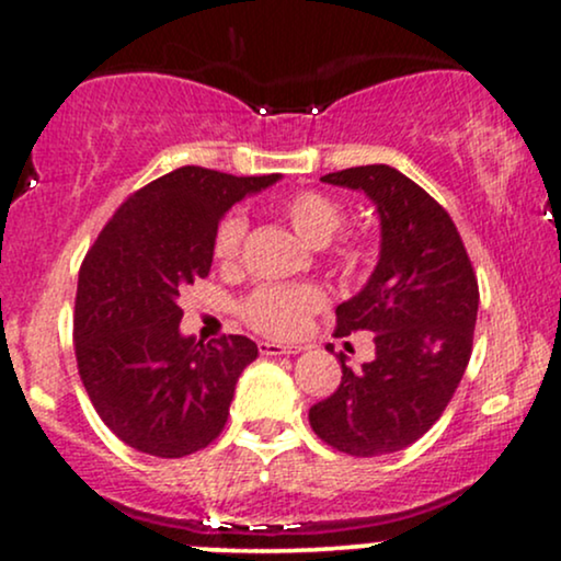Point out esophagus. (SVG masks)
<instances>
[{"label":"esophagus","mask_w":561,"mask_h":561,"mask_svg":"<svg viewBox=\"0 0 561 561\" xmlns=\"http://www.w3.org/2000/svg\"><path fill=\"white\" fill-rule=\"evenodd\" d=\"M261 356H289V353H300V345H279V343H261Z\"/></svg>","instance_id":"34e87169"}]
</instances>
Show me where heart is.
<instances>
[{
	"label": "heart",
	"instance_id": "heart-1",
	"mask_svg": "<svg viewBox=\"0 0 561 561\" xmlns=\"http://www.w3.org/2000/svg\"><path fill=\"white\" fill-rule=\"evenodd\" d=\"M282 216L287 218L306 242L327 244L343 227V208L337 199L317 190H300L287 195L279 203ZM244 231H248V218L242 210H229L227 216L218 221L214 234V255L221 263L240 261ZM340 261L347 268L364 266L366 250L358 242H343L337 250ZM327 302L324 289L317 285H263L255 293L248 295L242 302V319L253 327L255 332L266 334V337L293 340L306 330L308 321L317 311H321Z\"/></svg>",
	"mask_w": 561,
	"mask_h": 561
}]
</instances>
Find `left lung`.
Here are the masks:
<instances>
[{"mask_svg":"<svg viewBox=\"0 0 561 561\" xmlns=\"http://www.w3.org/2000/svg\"><path fill=\"white\" fill-rule=\"evenodd\" d=\"M321 182L364 192L379 214V261L358 295L337 306L334 334H375V362L345 366L308 422L327 446L382 456L440 420L472 356L480 289L465 242L437 199L390 165H356Z\"/></svg>","mask_w":561,"mask_h":561,"instance_id":"obj_1","label":"left lung"}]
</instances>
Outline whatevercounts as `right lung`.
Wrapping results in <instances>:
<instances>
[{"label":"right lung","mask_w":561,"mask_h":561,"mask_svg":"<svg viewBox=\"0 0 561 561\" xmlns=\"http://www.w3.org/2000/svg\"><path fill=\"white\" fill-rule=\"evenodd\" d=\"M268 176L182 165L115 210L81 263L73 340L100 420L126 446L182 459L221 435L234 385L259 356L242 334L203 345L179 332V293L214 263L218 221Z\"/></svg>","instance_id":"1"}]
</instances>
